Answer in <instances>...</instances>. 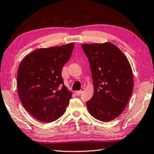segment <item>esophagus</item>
Masks as SVG:
<instances>
[{
	"label": "esophagus",
	"instance_id": "obj_1",
	"mask_svg": "<svg viewBox=\"0 0 154 154\" xmlns=\"http://www.w3.org/2000/svg\"><path fill=\"white\" fill-rule=\"evenodd\" d=\"M84 91V88H82L80 90V91H76V94H77V95H80L81 93H82V92Z\"/></svg>",
	"mask_w": 154,
	"mask_h": 154
}]
</instances>
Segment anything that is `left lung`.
I'll list each match as a JSON object with an SVG mask.
<instances>
[{
	"mask_svg": "<svg viewBox=\"0 0 154 154\" xmlns=\"http://www.w3.org/2000/svg\"><path fill=\"white\" fill-rule=\"evenodd\" d=\"M81 45L89 60L94 86L87 108L98 120H114L124 111L133 92L130 63L122 51L110 42Z\"/></svg>",
	"mask_w": 154,
	"mask_h": 154,
	"instance_id": "left-lung-1",
	"label": "left lung"
}]
</instances>
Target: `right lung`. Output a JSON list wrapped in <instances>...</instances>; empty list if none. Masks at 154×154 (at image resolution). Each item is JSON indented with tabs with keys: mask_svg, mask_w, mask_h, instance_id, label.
Masks as SVG:
<instances>
[{
	"mask_svg": "<svg viewBox=\"0 0 154 154\" xmlns=\"http://www.w3.org/2000/svg\"><path fill=\"white\" fill-rule=\"evenodd\" d=\"M74 43L40 48L27 55L17 71L19 99L34 118L51 123L63 115L72 98L62 77Z\"/></svg>",
	"mask_w": 154,
	"mask_h": 154,
	"instance_id": "1",
	"label": "right lung"
}]
</instances>
